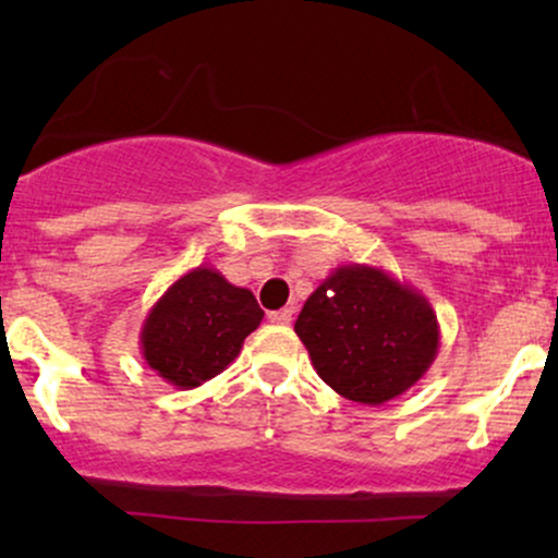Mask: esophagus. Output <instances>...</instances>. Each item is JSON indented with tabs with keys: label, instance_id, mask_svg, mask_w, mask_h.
I'll list each match as a JSON object with an SVG mask.
<instances>
[{
	"label": "esophagus",
	"instance_id": "34e87169",
	"mask_svg": "<svg viewBox=\"0 0 558 558\" xmlns=\"http://www.w3.org/2000/svg\"><path fill=\"white\" fill-rule=\"evenodd\" d=\"M267 319L275 325H288L293 319V306H283V310H275L267 315Z\"/></svg>",
	"mask_w": 558,
	"mask_h": 558
}]
</instances>
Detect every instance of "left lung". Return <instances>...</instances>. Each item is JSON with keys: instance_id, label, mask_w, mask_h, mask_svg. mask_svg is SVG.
I'll list each match as a JSON object with an SVG mask.
<instances>
[{"instance_id": "8db88e82", "label": "left lung", "mask_w": 558, "mask_h": 558, "mask_svg": "<svg viewBox=\"0 0 558 558\" xmlns=\"http://www.w3.org/2000/svg\"><path fill=\"white\" fill-rule=\"evenodd\" d=\"M317 375L343 399L380 407L417 386L438 356L440 328L414 286L369 265H341L293 325Z\"/></svg>"}]
</instances>
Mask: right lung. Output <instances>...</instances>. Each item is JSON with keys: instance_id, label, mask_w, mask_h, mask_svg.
<instances>
[{"instance_id": "right-lung-1", "label": "right lung", "mask_w": 558, "mask_h": 558, "mask_svg": "<svg viewBox=\"0 0 558 558\" xmlns=\"http://www.w3.org/2000/svg\"><path fill=\"white\" fill-rule=\"evenodd\" d=\"M265 312L248 288L198 265L172 283L141 325V354L170 386L191 390L213 380L241 354L243 338Z\"/></svg>"}]
</instances>
